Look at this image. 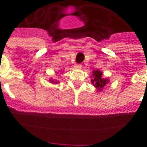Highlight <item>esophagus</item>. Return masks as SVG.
I'll use <instances>...</instances> for the list:
<instances>
[{
    "instance_id": "34e87169",
    "label": "esophagus",
    "mask_w": 147,
    "mask_h": 147,
    "mask_svg": "<svg viewBox=\"0 0 147 147\" xmlns=\"http://www.w3.org/2000/svg\"><path fill=\"white\" fill-rule=\"evenodd\" d=\"M75 67L77 68V69H80V68L82 67V65H81V64H76V65H75Z\"/></svg>"
}]
</instances>
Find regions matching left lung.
Segmentation results:
<instances>
[{"mask_svg":"<svg viewBox=\"0 0 147 147\" xmlns=\"http://www.w3.org/2000/svg\"><path fill=\"white\" fill-rule=\"evenodd\" d=\"M109 83L108 78L103 77V72L100 70H94L92 71V77H91V83L95 87L98 92L102 91L103 88L106 86V84Z\"/></svg>","mask_w":147,"mask_h":147,"instance_id":"8db88e82","label":"left lung"}]
</instances>
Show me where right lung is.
I'll return each mask as SVG.
<instances>
[{"instance_id":"right-lung-1","label":"right lung","mask_w":147,"mask_h":147,"mask_svg":"<svg viewBox=\"0 0 147 147\" xmlns=\"http://www.w3.org/2000/svg\"><path fill=\"white\" fill-rule=\"evenodd\" d=\"M49 83H53V84H57V83H59L60 82H59V80H55V79H49Z\"/></svg>"}]
</instances>
